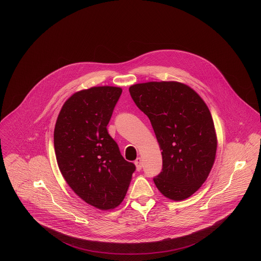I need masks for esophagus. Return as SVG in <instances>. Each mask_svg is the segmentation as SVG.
I'll use <instances>...</instances> for the list:
<instances>
[{
	"label": "esophagus",
	"instance_id": "1",
	"mask_svg": "<svg viewBox=\"0 0 261 261\" xmlns=\"http://www.w3.org/2000/svg\"><path fill=\"white\" fill-rule=\"evenodd\" d=\"M135 165H136L137 170H138V171H141L142 168H143V161H142V159H141V158H138V159L136 160V162H135Z\"/></svg>",
	"mask_w": 261,
	"mask_h": 261
}]
</instances>
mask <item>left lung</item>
Masks as SVG:
<instances>
[{"label": "left lung", "instance_id": "left-lung-1", "mask_svg": "<svg viewBox=\"0 0 261 261\" xmlns=\"http://www.w3.org/2000/svg\"><path fill=\"white\" fill-rule=\"evenodd\" d=\"M129 93L148 115L162 149L155 186L168 199L185 200L203 185L214 165L217 136L211 112L194 89L178 81L134 84Z\"/></svg>", "mask_w": 261, "mask_h": 261}]
</instances>
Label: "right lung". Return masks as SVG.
<instances>
[{
  "mask_svg": "<svg viewBox=\"0 0 261 261\" xmlns=\"http://www.w3.org/2000/svg\"><path fill=\"white\" fill-rule=\"evenodd\" d=\"M121 91L107 85L75 92L64 102L54 128L63 178L78 197L99 210L114 209L122 202L136 170L107 128Z\"/></svg>",
  "mask_w": 261,
  "mask_h": 261,
  "instance_id": "1",
  "label": "right lung"
}]
</instances>
